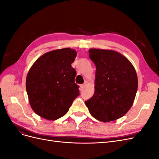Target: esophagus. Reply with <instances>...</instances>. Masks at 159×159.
Masks as SVG:
<instances>
[{"mask_svg": "<svg viewBox=\"0 0 159 159\" xmlns=\"http://www.w3.org/2000/svg\"><path fill=\"white\" fill-rule=\"evenodd\" d=\"M86 86V83L85 82L84 84H82V85H81V86H80V88H81V90H83L84 88H85V87Z\"/></svg>", "mask_w": 159, "mask_h": 159, "instance_id": "obj_1", "label": "esophagus"}]
</instances>
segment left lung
<instances>
[{
  "instance_id": "1",
  "label": "left lung",
  "mask_w": 159,
  "mask_h": 159,
  "mask_svg": "<svg viewBox=\"0 0 159 159\" xmlns=\"http://www.w3.org/2000/svg\"><path fill=\"white\" fill-rule=\"evenodd\" d=\"M96 67L95 92L85 103L92 116L108 122L122 117L131 107L138 88L136 71L120 53L90 49Z\"/></svg>"
}]
</instances>
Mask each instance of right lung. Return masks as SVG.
Segmentation results:
<instances>
[{
	"label": "right lung",
	"instance_id": "right-lung-1",
	"mask_svg": "<svg viewBox=\"0 0 159 159\" xmlns=\"http://www.w3.org/2000/svg\"><path fill=\"white\" fill-rule=\"evenodd\" d=\"M76 56V51L69 48L50 51L28 71L26 88L29 103L42 118L54 121L63 117L80 95L76 71L71 66Z\"/></svg>",
	"mask_w": 159,
	"mask_h": 159
}]
</instances>
